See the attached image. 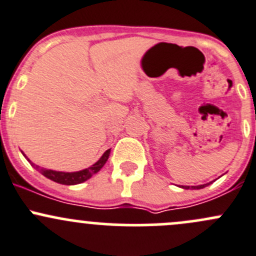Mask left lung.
I'll return each mask as SVG.
<instances>
[{"label": "left lung", "instance_id": "1", "mask_svg": "<svg viewBox=\"0 0 256 256\" xmlns=\"http://www.w3.org/2000/svg\"><path fill=\"white\" fill-rule=\"evenodd\" d=\"M207 184H209V183H207ZM207 184H200V186H192V187L190 188H193V190H200V188H204L206 186ZM183 188H186V190H188V188H190V186H187V187H183Z\"/></svg>", "mask_w": 256, "mask_h": 256}]
</instances>
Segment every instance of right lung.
<instances>
[{
	"label": "right lung",
	"mask_w": 256,
	"mask_h": 256,
	"mask_svg": "<svg viewBox=\"0 0 256 256\" xmlns=\"http://www.w3.org/2000/svg\"><path fill=\"white\" fill-rule=\"evenodd\" d=\"M109 154H110V150H108V151L102 154V158H100L96 164H94L92 166H90L89 168H85V170H82V171H79V172H58V171H53V170L40 168V167L36 166L34 164H32L30 160L28 158L27 160L30 162V164H32V166L36 167V170H38V171L43 174V176L49 178V180H54V182L60 183V184L70 186V184H78V183L85 182V180H89L92 174H95L96 172H99L100 170H102V167L105 164V162L108 161V158H109Z\"/></svg>",
	"instance_id": "1"
}]
</instances>
